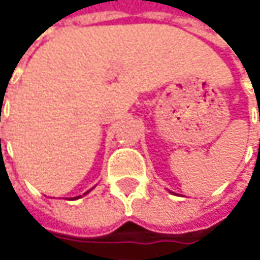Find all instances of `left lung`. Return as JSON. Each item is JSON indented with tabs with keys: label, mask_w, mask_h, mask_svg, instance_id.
<instances>
[{
	"label": "left lung",
	"mask_w": 260,
	"mask_h": 260,
	"mask_svg": "<svg viewBox=\"0 0 260 260\" xmlns=\"http://www.w3.org/2000/svg\"><path fill=\"white\" fill-rule=\"evenodd\" d=\"M259 111H260V110H259Z\"/></svg>",
	"instance_id": "8db88e82"
}]
</instances>
